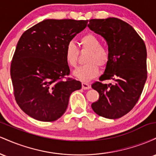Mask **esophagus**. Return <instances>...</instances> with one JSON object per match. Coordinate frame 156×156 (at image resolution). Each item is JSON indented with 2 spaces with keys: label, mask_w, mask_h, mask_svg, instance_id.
<instances>
[{
  "label": "esophagus",
  "mask_w": 156,
  "mask_h": 156,
  "mask_svg": "<svg viewBox=\"0 0 156 156\" xmlns=\"http://www.w3.org/2000/svg\"><path fill=\"white\" fill-rule=\"evenodd\" d=\"M91 88L90 84L88 83H85V82H83L82 83V89H89Z\"/></svg>",
  "instance_id": "obj_1"
}]
</instances>
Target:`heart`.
Segmentation results:
<instances>
[{
    "mask_svg": "<svg viewBox=\"0 0 156 156\" xmlns=\"http://www.w3.org/2000/svg\"><path fill=\"white\" fill-rule=\"evenodd\" d=\"M79 45L81 51H88L86 55L85 65L77 68L73 75L82 81H88L98 76V67H105L109 61L108 50L101 45L99 38L92 34H87L79 39ZM78 48L73 42L67 44L65 49V58L70 67H76L78 64Z\"/></svg>",
    "mask_w": 156,
    "mask_h": 156,
    "instance_id": "heart-1",
    "label": "heart"
}]
</instances>
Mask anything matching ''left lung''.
I'll list each match as a JSON object with an SVG mask.
<instances>
[{"instance_id": "obj_1", "label": "left lung", "mask_w": 156, "mask_h": 156, "mask_svg": "<svg viewBox=\"0 0 156 156\" xmlns=\"http://www.w3.org/2000/svg\"><path fill=\"white\" fill-rule=\"evenodd\" d=\"M88 27L105 39L109 52L104 73L92 84L100 95L92 108L101 117L120 118L133 109L144 89L147 77L145 44L133 27L119 19H92ZM105 80L112 82L101 83Z\"/></svg>"}]
</instances>
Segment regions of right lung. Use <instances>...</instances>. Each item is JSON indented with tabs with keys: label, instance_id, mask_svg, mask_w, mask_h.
Wrapping results in <instances>:
<instances>
[{
	"label": "right lung",
	"instance_id": "right-lung-1",
	"mask_svg": "<svg viewBox=\"0 0 156 156\" xmlns=\"http://www.w3.org/2000/svg\"><path fill=\"white\" fill-rule=\"evenodd\" d=\"M87 23L45 20L21 36L10 74L15 101L28 116L42 122L56 120L67 110L71 93L81 88L80 81L67 77L70 70L65 49Z\"/></svg>",
	"mask_w": 156,
	"mask_h": 156
}]
</instances>
